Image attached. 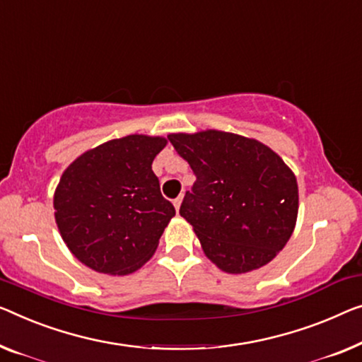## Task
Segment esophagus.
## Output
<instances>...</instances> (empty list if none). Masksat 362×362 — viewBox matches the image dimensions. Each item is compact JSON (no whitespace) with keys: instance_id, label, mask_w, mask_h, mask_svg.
<instances>
[{"instance_id":"esophagus-1","label":"esophagus","mask_w":362,"mask_h":362,"mask_svg":"<svg viewBox=\"0 0 362 362\" xmlns=\"http://www.w3.org/2000/svg\"><path fill=\"white\" fill-rule=\"evenodd\" d=\"M182 199H183V197H182V195H180V197H177V198L174 199V206H175V209H177V213H179V209H180Z\"/></svg>"}]
</instances>
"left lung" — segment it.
<instances>
[{"label":"left lung","mask_w":362,"mask_h":362,"mask_svg":"<svg viewBox=\"0 0 362 362\" xmlns=\"http://www.w3.org/2000/svg\"><path fill=\"white\" fill-rule=\"evenodd\" d=\"M167 138L197 175L180 216L193 226L204 255L230 274L272 262L296 228L294 172L267 144L235 133L204 129Z\"/></svg>","instance_id":"obj_1"}]
</instances>
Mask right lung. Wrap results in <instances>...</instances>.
Here are the masks:
<instances>
[{
  "label": "right lung",
  "mask_w": 362,
  "mask_h": 362,
  "mask_svg": "<svg viewBox=\"0 0 362 362\" xmlns=\"http://www.w3.org/2000/svg\"><path fill=\"white\" fill-rule=\"evenodd\" d=\"M167 139L128 134L86 151L64 169L53 208L64 244L97 273L129 274L154 255L175 208L153 160Z\"/></svg>",
  "instance_id": "obj_1"
}]
</instances>
